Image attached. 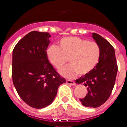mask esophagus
Returning <instances> with one entry per match:
<instances>
[{
  "mask_svg": "<svg viewBox=\"0 0 127 127\" xmlns=\"http://www.w3.org/2000/svg\"><path fill=\"white\" fill-rule=\"evenodd\" d=\"M66 83H67V84H69V85H75V82L74 81L69 80V79H67V80H66Z\"/></svg>",
  "mask_w": 127,
  "mask_h": 127,
  "instance_id": "obj_1",
  "label": "esophagus"
}]
</instances>
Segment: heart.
I'll use <instances>...</instances> for the list:
<instances>
[{
  "mask_svg": "<svg viewBox=\"0 0 127 127\" xmlns=\"http://www.w3.org/2000/svg\"><path fill=\"white\" fill-rule=\"evenodd\" d=\"M59 46L51 45L47 50L50 63L60 69L69 60L70 64L60 70L62 76L73 77L78 74L84 76L95 69L99 62L101 49L94 41L78 37H67L60 40Z\"/></svg>",
  "mask_w": 127,
  "mask_h": 127,
  "instance_id": "obj_1",
  "label": "heart"
}]
</instances>
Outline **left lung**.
I'll return each instance as SVG.
<instances>
[{
    "label": "left lung",
    "instance_id": "8db88e82",
    "mask_svg": "<svg viewBox=\"0 0 127 127\" xmlns=\"http://www.w3.org/2000/svg\"><path fill=\"white\" fill-rule=\"evenodd\" d=\"M92 37L101 49L99 62L92 71L76 79V83L87 86L88 94L85 97L79 99L82 105L95 108L107 101L111 94L118 65L113 46L97 33H93Z\"/></svg>",
    "mask_w": 127,
    "mask_h": 127
}]
</instances>
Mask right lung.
I'll list each match as a JSON object with an SVG mask.
<instances>
[{"label": "right lung", "mask_w": 127, "mask_h": 127, "mask_svg": "<svg viewBox=\"0 0 127 127\" xmlns=\"http://www.w3.org/2000/svg\"><path fill=\"white\" fill-rule=\"evenodd\" d=\"M51 37L48 32L32 31L13 49L12 78L20 98L35 109L53 101L65 79L57 72L48 60L46 50Z\"/></svg>", "instance_id": "1"}]
</instances>
